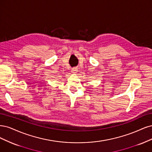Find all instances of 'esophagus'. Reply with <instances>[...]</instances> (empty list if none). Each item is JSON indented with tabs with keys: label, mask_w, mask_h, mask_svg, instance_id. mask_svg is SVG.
<instances>
[{
	"label": "esophagus",
	"mask_w": 152,
	"mask_h": 152,
	"mask_svg": "<svg viewBox=\"0 0 152 152\" xmlns=\"http://www.w3.org/2000/svg\"><path fill=\"white\" fill-rule=\"evenodd\" d=\"M71 72H72V73H73V74H76V73H77V70L76 68H72V69H71Z\"/></svg>",
	"instance_id": "obj_1"
}]
</instances>
